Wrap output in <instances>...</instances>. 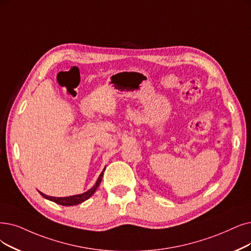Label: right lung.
Returning <instances> with one entry per match:
<instances>
[{"label":"right lung","instance_id":"right-lung-1","mask_svg":"<svg viewBox=\"0 0 251 251\" xmlns=\"http://www.w3.org/2000/svg\"><path fill=\"white\" fill-rule=\"evenodd\" d=\"M104 171H105V170H103V172H102L101 174H100V176H99V178H98V180H97L96 184H95L91 189L87 190L86 193L81 194V195H76V196L66 197V198H54V197H49V196H47V195H44V194L41 193V192H39V193H40V195H41L43 198H45V199H47V200H50V201H52V202H54V203H56V204H58V205H63V206H74V205H78V204H80V203L84 202L85 200H87L88 198H91V197L95 194L97 188L99 187L100 183H101V181H102V177H103Z\"/></svg>","mask_w":251,"mask_h":251}]
</instances>
